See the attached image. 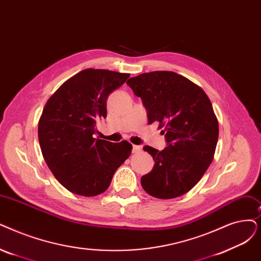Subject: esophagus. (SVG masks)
Instances as JSON below:
<instances>
[{
	"mask_svg": "<svg viewBox=\"0 0 261 261\" xmlns=\"http://www.w3.org/2000/svg\"><path fill=\"white\" fill-rule=\"evenodd\" d=\"M141 149H142V147H141L140 145H133V146H132V151L135 152V153L141 151Z\"/></svg>",
	"mask_w": 261,
	"mask_h": 261,
	"instance_id": "34e87169",
	"label": "esophagus"
}]
</instances>
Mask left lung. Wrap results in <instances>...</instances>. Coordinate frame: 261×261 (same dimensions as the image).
Instances as JSON below:
<instances>
[{
  "mask_svg": "<svg viewBox=\"0 0 261 261\" xmlns=\"http://www.w3.org/2000/svg\"><path fill=\"white\" fill-rule=\"evenodd\" d=\"M127 84L141 97L149 122L163 127L167 146H145L154 165L141 178L149 195L169 199L186 194L206 173L213 160L219 123L203 90L173 71H152L129 79Z\"/></svg>",
  "mask_w": 261,
  "mask_h": 261,
  "instance_id": "8db88e82",
  "label": "left lung"
}]
</instances>
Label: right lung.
<instances>
[{
	"label": "right lung",
	"instance_id": "1",
	"mask_svg": "<svg viewBox=\"0 0 261 261\" xmlns=\"http://www.w3.org/2000/svg\"><path fill=\"white\" fill-rule=\"evenodd\" d=\"M130 76L106 69L76 73L51 96L38 123L44 161L59 182L82 196L99 195L110 187L132 145L95 139L96 123L107 117V100Z\"/></svg>",
	"mask_w": 261,
	"mask_h": 261
}]
</instances>
